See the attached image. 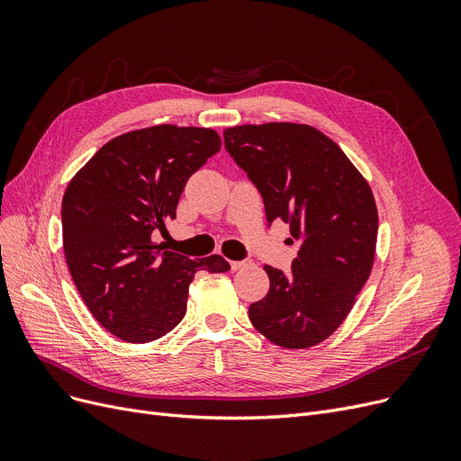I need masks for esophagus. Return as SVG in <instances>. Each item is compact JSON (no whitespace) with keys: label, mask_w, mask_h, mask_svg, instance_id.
<instances>
[{"label":"esophagus","mask_w":461,"mask_h":461,"mask_svg":"<svg viewBox=\"0 0 461 461\" xmlns=\"http://www.w3.org/2000/svg\"><path fill=\"white\" fill-rule=\"evenodd\" d=\"M246 265H248V261H230V269L232 271H239V269L246 267Z\"/></svg>","instance_id":"34e87169"}]
</instances>
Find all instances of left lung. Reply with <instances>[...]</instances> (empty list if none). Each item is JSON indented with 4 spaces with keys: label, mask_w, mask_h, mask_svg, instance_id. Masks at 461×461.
<instances>
[{
    "label": "left lung",
    "mask_w": 461,
    "mask_h": 461,
    "mask_svg": "<svg viewBox=\"0 0 461 461\" xmlns=\"http://www.w3.org/2000/svg\"><path fill=\"white\" fill-rule=\"evenodd\" d=\"M222 136L258 186L267 222H288L300 242L288 275L265 265L269 292L249 305V321L286 350L312 348L342 325L371 275L379 230L371 186L310 124H240Z\"/></svg>",
    "instance_id": "8db88e82"
}]
</instances>
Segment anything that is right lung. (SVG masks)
Segmentation results:
<instances>
[{
    "mask_svg": "<svg viewBox=\"0 0 461 461\" xmlns=\"http://www.w3.org/2000/svg\"><path fill=\"white\" fill-rule=\"evenodd\" d=\"M219 149L213 129L156 124L109 140L68 183L61 203L68 271L97 323L117 339H161L183 321L196 271L230 269L221 256L192 259L153 242L176 219L186 180Z\"/></svg>",
    "mask_w": 461,
    "mask_h": 461,
    "instance_id": "obj_1",
    "label": "right lung"
}]
</instances>
